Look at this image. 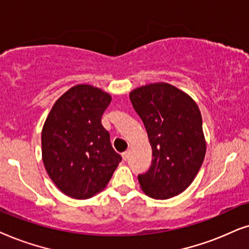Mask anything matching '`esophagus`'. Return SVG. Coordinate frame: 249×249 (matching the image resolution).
Here are the masks:
<instances>
[{"label": "esophagus", "instance_id": "1", "mask_svg": "<svg viewBox=\"0 0 249 249\" xmlns=\"http://www.w3.org/2000/svg\"><path fill=\"white\" fill-rule=\"evenodd\" d=\"M122 157H123V159H124V160H127L128 159V157H130V151H125V152H123L122 154Z\"/></svg>", "mask_w": 249, "mask_h": 249}]
</instances>
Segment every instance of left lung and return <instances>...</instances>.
<instances>
[{
  "instance_id": "1",
  "label": "left lung",
  "mask_w": 249,
  "mask_h": 249,
  "mask_svg": "<svg viewBox=\"0 0 249 249\" xmlns=\"http://www.w3.org/2000/svg\"><path fill=\"white\" fill-rule=\"evenodd\" d=\"M130 99L147 130L154 157L148 172L139 174L141 189L155 199L178 196L195 180L206 154L199 108L167 83L135 89Z\"/></svg>"
}]
</instances>
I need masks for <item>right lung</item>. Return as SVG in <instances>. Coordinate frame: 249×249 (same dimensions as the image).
<instances>
[{
  "label": "right lung",
  "instance_id": "right-lung-1",
  "mask_svg": "<svg viewBox=\"0 0 249 249\" xmlns=\"http://www.w3.org/2000/svg\"><path fill=\"white\" fill-rule=\"evenodd\" d=\"M111 97L78 84L55 101L42 130V158L57 188L75 199L104 190L122 160L101 117Z\"/></svg>",
  "mask_w": 249,
  "mask_h": 249
}]
</instances>
